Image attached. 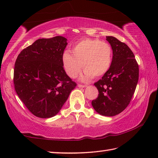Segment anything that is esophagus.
Instances as JSON below:
<instances>
[{"label": "esophagus", "mask_w": 158, "mask_h": 158, "mask_svg": "<svg viewBox=\"0 0 158 158\" xmlns=\"http://www.w3.org/2000/svg\"><path fill=\"white\" fill-rule=\"evenodd\" d=\"M77 87H81V88H82V87H86L87 85H85L78 84V85H77Z\"/></svg>", "instance_id": "34e87169"}]
</instances>
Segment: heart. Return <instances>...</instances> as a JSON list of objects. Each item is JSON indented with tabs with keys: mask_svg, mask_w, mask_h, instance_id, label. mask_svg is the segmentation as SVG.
<instances>
[{
	"mask_svg": "<svg viewBox=\"0 0 158 158\" xmlns=\"http://www.w3.org/2000/svg\"><path fill=\"white\" fill-rule=\"evenodd\" d=\"M71 53L65 51L62 54L61 61L66 74L71 78L78 76L82 69V81H88L92 77L104 76L110 69L112 60V51L107 43L98 40L85 39L73 47Z\"/></svg>",
	"mask_w": 158,
	"mask_h": 158,
	"instance_id": "b5f03b06",
	"label": "heart"
}]
</instances>
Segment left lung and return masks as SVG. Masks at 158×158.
<instances>
[{
    "label": "left lung",
    "instance_id": "left-lung-1",
    "mask_svg": "<svg viewBox=\"0 0 158 158\" xmlns=\"http://www.w3.org/2000/svg\"><path fill=\"white\" fill-rule=\"evenodd\" d=\"M106 38L112 48V60L108 71L94 83L99 94L92 105L100 115L113 116L124 110L131 102L139 69L134 54L125 43L111 36Z\"/></svg>",
    "mask_w": 158,
    "mask_h": 158
}]
</instances>
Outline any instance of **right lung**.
<instances>
[{"label":"right lung","mask_w":158,"mask_h":158,"mask_svg":"<svg viewBox=\"0 0 158 158\" xmlns=\"http://www.w3.org/2000/svg\"><path fill=\"white\" fill-rule=\"evenodd\" d=\"M67 44V39L61 36L39 39L17 58L15 89L26 107L37 117L56 115L76 86L62 65Z\"/></svg>","instance_id":"obj_1"}]
</instances>
